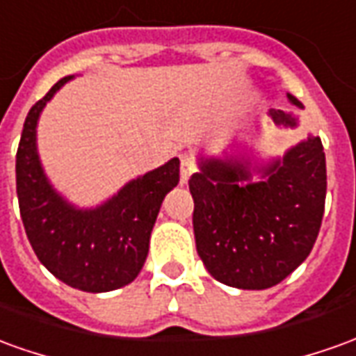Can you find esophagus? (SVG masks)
I'll use <instances>...</instances> for the list:
<instances>
[{"mask_svg": "<svg viewBox=\"0 0 356 356\" xmlns=\"http://www.w3.org/2000/svg\"><path fill=\"white\" fill-rule=\"evenodd\" d=\"M179 160H181V183L185 185L188 177L193 175V171H195V161H193L191 154H181Z\"/></svg>", "mask_w": 356, "mask_h": 356, "instance_id": "34e87169", "label": "esophagus"}]
</instances>
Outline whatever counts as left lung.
<instances>
[{"instance_id": "obj_1", "label": "left lung", "mask_w": 356, "mask_h": 356, "mask_svg": "<svg viewBox=\"0 0 356 356\" xmlns=\"http://www.w3.org/2000/svg\"><path fill=\"white\" fill-rule=\"evenodd\" d=\"M270 115L275 125L297 127V118L282 109ZM252 172L263 181H252ZM188 188L206 270L229 287L268 289L297 270L316 243L325 204L324 146L320 136H308L254 170L245 158H198Z\"/></svg>"}]
</instances>
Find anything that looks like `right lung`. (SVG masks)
<instances>
[{
  "instance_id": "obj_1",
  "label": "right lung",
  "mask_w": 356,
  "mask_h": 356,
  "mask_svg": "<svg viewBox=\"0 0 356 356\" xmlns=\"http://www.w3.org/2000/svg\"><path fill=\"white\" fill-rule=\"evenodd\" d=\"M65 76L29 111L17 150V196L26 237L38 260L74 289L106 293L140 273L165 195L179 183V160L129 181L96 208H76L46 177L36 150L42 109L69 83Z\"/></svg>"
}]
</instances>
